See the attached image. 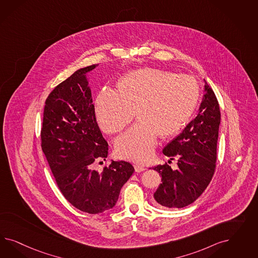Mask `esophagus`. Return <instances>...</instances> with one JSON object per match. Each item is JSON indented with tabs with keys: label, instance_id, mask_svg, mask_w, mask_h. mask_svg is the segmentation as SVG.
Here are the masks:
<instances>
[{
	"label": "esophagus",
	"instance_id": "34e87169",
	"mask_svg": "<svg viewBox=\"0 0 258 258\" xmlns=\"http://www.w3.org/2000/svg\"><path fill=\"white\" fill-rule=\"evenodd\" d=\"M134 169H135V171L136 172H142L144 171V170H146L147 168H146L144 165H141V164H135V165H134Z\"/></svg>",
	"mask_w": 258,
	"mask_h": 258
}]
</instances>
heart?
Returning a JSON list of instances; mask_svg holds the SVG:
<instances>
[{
	"instance_id": "heart-1",
	"label": "heart",
	"mask_w": 258,
	"mask_h": 258,
	"mask_svg": "<svg viewBox=\"0 0 258 258\" xmlns=\"http://www.w3.org/2000/svg\"><path fill=\"white\" fill-rule=\"evenodd\" d=\"M200 95L195 78L170 71L144 68L126 74L117 91L104 88L95 100V115L102 132L115 134L133 120L138 123L115 141L117 155L145 163L152 155L157 135L169 137L187 123Z\"/></svg>"
}]
</instances>
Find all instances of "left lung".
Masks as SVG:
<instances>
[{
	"label": "left lung",
	"mask_w": 258,
	"mask_h": 258,
	"mask_svg": "<svg viewBox=\"0 0 258 258\" xmlns=\"http://www.w3.org/2000/svg\"><path fill=\"white\" fill-rule=\"evenodd\" d=\"M205 81V80H204ZM205 93L200 111L163 153L178 158V169L165 164L153 169L162 176L154 193L157 206L182 208L194 203L210 183L216 170L220 110L217 96L205 81Z\"/></svg>",
	"instance_id": "8db88e82"
}]
</instances>
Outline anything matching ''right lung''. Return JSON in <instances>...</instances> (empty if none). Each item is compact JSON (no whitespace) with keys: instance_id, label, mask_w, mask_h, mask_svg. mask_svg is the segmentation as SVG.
Segmentation results:
<instances>
[{"instance_id":"1","label":"right lung","mask_w":258,"mask_h":258,"mask_svg":"<svg viewBox=\"0 0 258 258\" xmlns=\"http://www.w3.org/2000/svg\"><path fill=\"white\" fill-rule=\"evenodd\" d=\"M95 67L79 69L49 94L40 131L41 149L60 192L73 206L89 214L112 208L134 172L125 161H112L101 173L94 169L109 150L86 78Z\"/></svg>"}]
</instances>
